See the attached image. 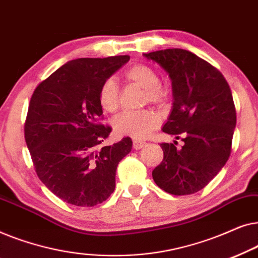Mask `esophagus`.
I'll return each mask as SVG.
<instances>
[{
	"label": "esophagus",
	"mask_w": 258,
	"mask_h": 258,
	"mask_svg": "<svg viewBox=\"0 0 258 258\" xmlns=\"http://www.w3.org/2000/svg\"><path fill=\"white\" fill-rule=\"evenodd\" d=\"M144 146H146V142L144 141H141V140H135L133 142V147L134 149H141V148H143Z\"/></svg>",
	"instance_id": "34e87169"
}]
</instances>
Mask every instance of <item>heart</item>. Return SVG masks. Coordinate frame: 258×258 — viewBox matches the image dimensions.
<instances>
[{
  "label": "heart",
  "mask_w": 258,
  "mask_h": 258,
  "mask_svg": "<svg viewBox=\"0 0 258 258\" xmlns=\"http://www.w3.org/2000/svg\"><path fill=\"white\" fill-rule=\"evenodd\" d=\"M130 83L144 88V100L150 103L162 105L170 97V90L160 83V76L153 67L136 63L123 73ZM98 103L108 112H115L119 105V87L114 79L102 82L98 90ZM161 124V116L151 109L140 111H125L114 122L115 132L119 135L130 136L136 140L147 139Z\"/></svg>",
  "instance_id": "obj_1"
}]
</instances>
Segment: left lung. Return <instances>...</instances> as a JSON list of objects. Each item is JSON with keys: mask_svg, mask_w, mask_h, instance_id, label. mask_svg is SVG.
<instances>
[{"mask_svg": "<svg viewBox=\"0 0 258 258\" xmlns=\"http://www.w3.org/2000/svg\"><path fill=\"white\" fill-rule=\"evenodd\" d=\"M169 74L174 103L163 132L184 144L161 143L163 161L153 170L156 184L171 195L203 189L231 154L236 109L230 87L220 70L184 49L144 54Z\"/></svg>", "mask_w": 258, "mask_h": 258, "instance_id": "obj_1", "label": "left lung"}]
</instances>
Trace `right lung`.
I'll return each mask as SVG.
<instances>
[{"mask_svg": "<svg viewBox=\"0 0 258 258\" xmlns=\"http://www.w3.org/2000/svg\"><path fill=\"white\" fill-rule=\"evenodd\" d=\"M130 56L77 58L58 68L34 90L24 123V139L42 183L64 202L94 207L115 190L116 169L132 150L123 137L103 146L111 126L102 124V82Z\"/></svg>", "mask_w": 258, "mask_h": 258, "instance_id": "1", "label": "right lung"}]
</instances>
